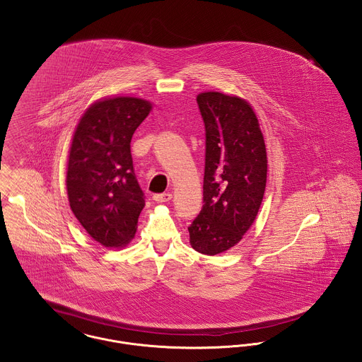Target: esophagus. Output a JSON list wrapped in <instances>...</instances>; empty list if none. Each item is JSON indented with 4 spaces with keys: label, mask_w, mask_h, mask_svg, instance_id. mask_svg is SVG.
Listing matches in <instances>:
<instances>
[{
    "label": "esophagus",
    "mask_w": 362,
    "mask_h": 362,
    "mask_svg": "<svg viewBox=\"0 0 362 362\" xmlns=\"http://www.w3.org/2000/svg\"><path fill=\"white\" fill-rule=\"evenodd\" d=\"M172 198V194L170 192H163V194H154L153 195V199L156 202H168Z\"/></svg>",
    "instance_id": "esophagus-1"
}]
</instances>
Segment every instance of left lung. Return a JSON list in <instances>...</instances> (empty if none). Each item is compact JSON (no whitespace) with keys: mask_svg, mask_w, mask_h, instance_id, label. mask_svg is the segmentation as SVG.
<instances>
[{"mask_svg":"<svg viewBox=\"0 0 362 362\" xmlns=\"http://www.w3.org/2000/svg\"><path fill=\"white\" fill-rule=\"evenodd\" d=\"M205 124L204 205L189 226L192 249L223 253L250 228L267 185V150L250 105L217 91L197 97Z\"/></svg>","mask_w":362,"mask_h":362,"instance_id":"1","label":"left lung"}]
</instances>
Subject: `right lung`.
Returning <instances> with one entry per match:
<instances>
[{"label":"right lung","instance_id":"right-lung-1","mask_svg":"<svg viewBox=\"0 0 362 362\" xmlns=\"http://www.w3.org/2000/svg\"><path fill=\"white\" fill-rule=\"evenodd\" d=\"M150 109L148 101L134 97L98 101L86 110L72 138L69 205L87 234L105 247L123 246L134 238L145 206L129 144Z\"/></svg>","mask_w":362,"mask_h":362}]
</instances>
